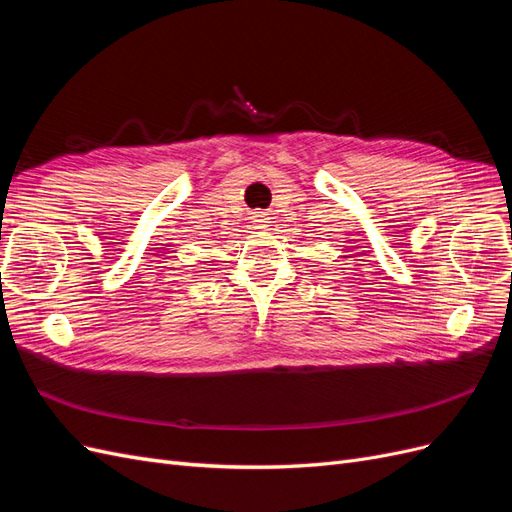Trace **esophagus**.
Wrapping results in <instances>:
<instances>
[{"mask_svg": "<svg viewBox=\"0 0 512 512\" xmlns=\"http://www.w3.org/2000/svg\"><path fill=\"white\" fill-rule=\"evenodd\" d=\"M254 222H256V224H265V222H267L265 213H256V215H254Z\"/></svg>", "mask_w": 512, "mask_h": 512, "instance_id": "1", "label": "esophagus"}]
</instances>
